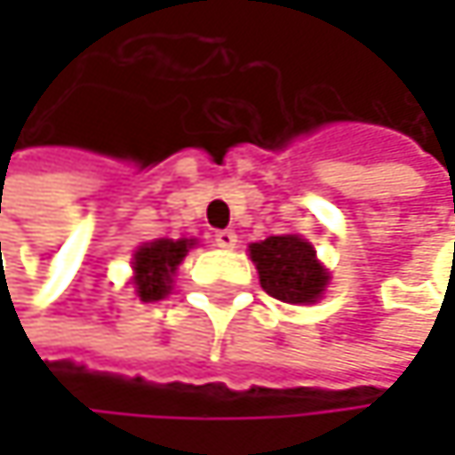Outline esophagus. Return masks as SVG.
<instances>
[{
	"mask_svg": "<svg viewBox=\"0 0 455 455\" xmlns=\"http://www.w3.org/2000/svg\"><path fill=\"white\" fill-rule=\"evenodd\" d=\"M216 244L224 247V250H231L236 247V234L231 228H224V231H216Z\"/></svg>",
	"mask_w": 455,
	"mask_h": 455,
	"instance_id": "esophagus-1",
	"label": "esophagus"
}]
</instances>
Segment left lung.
Wrapping results in <instances>:
<instances>
[{
    "label": "left lung",
    "instance_id": "obj_1",
    "mask_svg": "<svg viewBox=\"0 0 455 455\" xmlns=\"http://www.w3.org/2000/svg\"><path fill=\"white\" fill-rule=\"evenodd\" d=\"M260 287L292 306L316 303L329 284V271L318 263L316 250L300 234H279L250 244Z\"/></svg>",
    "mask_w": 455,
    "mask_h": 455
}]
</instances>
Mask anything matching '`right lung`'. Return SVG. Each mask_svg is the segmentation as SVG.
<instances>
[{
    "instance_id": "add662e5",
    "label": "right lung",
    "mask_w": 455,
    "mask_h": 455,
    "mask_svg": "<svg viewBox=\"0 0 455 455\" xmlns=\"http://www.w3.org/2000/svg\"><path fill=\"white\" fill-rule=\"evenodd\" d=\"M189 247H195V239H155L144 242L134 252V290L141 303L163 300L171 292L173 274L179 263L187 258Z\"/></svg>"
}]
</instances>
